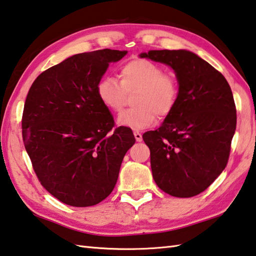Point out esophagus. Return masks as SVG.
Segmentation results:
<instances>
[{
	"label": "esophagus",
	"mask_w": 256,
	"mask_h": 256,
	"mask_svg": "<svg viewBox=\"0 0 256 256\" xmlns=\"http://www.w3.org/2000/svg\"><path fill=\"white\" fill-rule=\"evenodd\" d=\"M134 138H136L137 142H142V134L139 132H134Z\"/></svg>",
	"instance_id": "1"
}]
</instances>
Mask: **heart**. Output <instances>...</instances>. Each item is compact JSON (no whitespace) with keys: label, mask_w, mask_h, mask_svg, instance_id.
Here are the masks:
<instances>
[{"label":"heart","mask_w":256,"mask_h":256,"mask_svg":"<svg viewBox=\"0 0 256 256\" xmlns=\"http://www.w3.org/2000/svg\"><path fill=\"white\" fill-rule=\"evenodd\" d=\"M120 82L112 76H104L96 86V94L106 108L119 112L127 94L134 91L132 104L119 114L118 122L134 130L144 129L159 119L166 118L175 109L180 84L172 74H164L162 66L147 59L129 60L119 69Z\"/></svg>","instance_id":"1"}]
</instances>
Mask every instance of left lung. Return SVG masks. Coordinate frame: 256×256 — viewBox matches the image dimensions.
Returning <instances> with one entry per match:
<instances>
[{"instance_id": "obj_1", "label": "left lung", "mask_w": 256, "mask_h": 256, "mask_svg": "<svg viewBox=\"0 0 256 256\" xmlns=\"http://www.w3.org/2000/svg\"><path fill=\"white\" fill-rule=\"evenodd\" d=\"M140 58L175 70L180 96L160 127L142 134L156 184L175 197L200 194L228 165L236 107L224 76L187 50H150Z\"/></svg>"}]
</instances>
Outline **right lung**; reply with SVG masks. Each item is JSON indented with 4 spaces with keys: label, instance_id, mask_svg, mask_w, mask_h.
Masks as SVG:
<instances>
[{
    "label": "right lung",
    "instance_id": "obj_1",
    "mask_svg": "<svg viewBox=\"0 0 256 256\" xmlns=\"http://www.w3.org/2000/svg\"><path fill=\"white\" fill-rule=\"evenodd\" d=\"M126 54L112 49L74 54L43 71L28 90L24 147L41 185L66 205L86 207L107 198L136 142L132 129L114 128L96 94L110 62Z\"/></svg>",
    "mask_w": 256,
    "mask_h": 256
}]
</instances>
